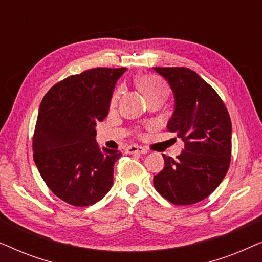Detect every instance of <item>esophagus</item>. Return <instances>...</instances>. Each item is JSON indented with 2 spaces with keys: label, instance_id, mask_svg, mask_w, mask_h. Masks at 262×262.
Instances as JSON below:
<instances>
[{
  "label": "esophagus",
  "instance_id": "obj_1",
  "mask_svg": "<svg viewBox=\"0 0 262 262\" xmlns=\"http://www.w3.org/2000/svg\"><path fill=\"white\" fill-rule=\"evenodd\" d=\"M126 152L127 154H146L148 152V150L139 145H130L126 149Z\"/></svg>",
  "mask_w": 262,
  "mask_h": 262
}]
</instances>
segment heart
Segmentation results:
<instances>
[{
    "label": "heart",
    "instance_id": "heart-1",
    "mask_svg": "<svg viewBox=\"0 0 262 262\" xmlns=\"http://www.w3.org/2000/svg\"><path fill=\"white\" fill-rule=\"evenodd\" d=\"M137 84L146 99L156 94H164L163 85L161 84V82L156 77L151 76V75H143L137 80ZM118 99H119V93H116L113 95L112 101H111V106H116Z\"/></svg>",
    "mask_w": 262,
    "mask_h": 262
}]
</instances>
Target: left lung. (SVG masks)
Here are the masks:
<instances>
[{
    "mask_svg": "<svg viewBox=\"0 0 262 262\" xmlns=\"http://www.w3.org/2000/svg\"><path fill=\"white\" fill-rule=\"evenodd\" d=\"M174 95L167 130L185 143L177 159L164 156L154 177L161 195L175 205L202 202L216 189L229 169L231 120L227 107L209 83L188 68H154Z\"/></svg>",
    "mask_w": 262,
    "mask_h": 262,
    "instance_id": "1",
    "label": "left lung"
}]
</instances>
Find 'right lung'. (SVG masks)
<instances>
[{
	"label": "right lung",
	"mask_w": 262,
	"mask_h": 262,
	"mask_svg": "<svg viewBox=\"0 0 262 262\" xmlns=\"http://www.w3.org/2000/svg\"><path fill=\"white\" fill-rule=\"evenodd\" d=\"M126 68H95L53 85L44 96L33 137V159L48 187L74 206L101 200L113 185L119 150L100 149L96 123L110 111Z\"/></svg>",
	"instance_id": "add662e5"
}]
</instances>
